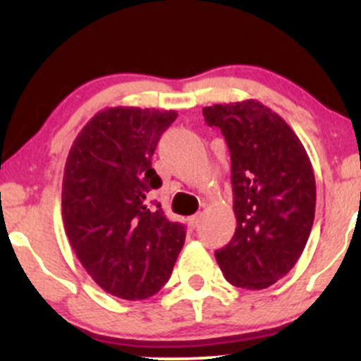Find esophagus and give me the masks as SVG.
<instances>
[{
	"label": "esophagus",
	"instance_id": "1",
	"mask_svg": "<svg viewBox=\"0 0 361 361\" xmlns=\"http://www.w3.org/2000/svg\"><path fill=\"white\" fill-rule=\"evenodd\" d=\"M188 222H190V226L193 227V229H197V227H198V224H200V215H198V214L192 215V217L188 219Z\"/></svg>",
	"mask_w": 361,
	"mask_h": 361
}]
</instances>
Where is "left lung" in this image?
Returning <instances> with one entry per match:
<instances>
[{"label":"left lung","instance_id":"obj_1","mask_svg":"<svg viewBox=\"0 0 361 361\" xmlns=\"http://www.w3.org/2000/svg\"><path fill=\"white\" fill-rule=\"evenodd\" d=\"M231 152L235 233L215 251L229 283L261 290L295 267L316 214V178L304 146L280 115L256 100L204 109Z\"/></svg>","mask_w":361,"mask_h":361}]
</instances>
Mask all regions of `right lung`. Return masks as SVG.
I'll use <instances>...</instances> for the list:
<instances>
[{
    "label": "right lung",
    "instance_id": "obj_1",
    "mask_svg": "<svg viewBox=\"0 0 361 361\" xmlns=\"http://www.w3.org/2000/svg\"><path fill=\"white\" fill-rule=\"evenodd\" d=\"M176 117L175 110H102L82 127L66 161V234L91 279L120 299L159 292L185 244V226L147 202L163 183L151 157Z\"/></svg>",
    "mask_w": 361,
    "mask_h": 361
}]
</instances>
